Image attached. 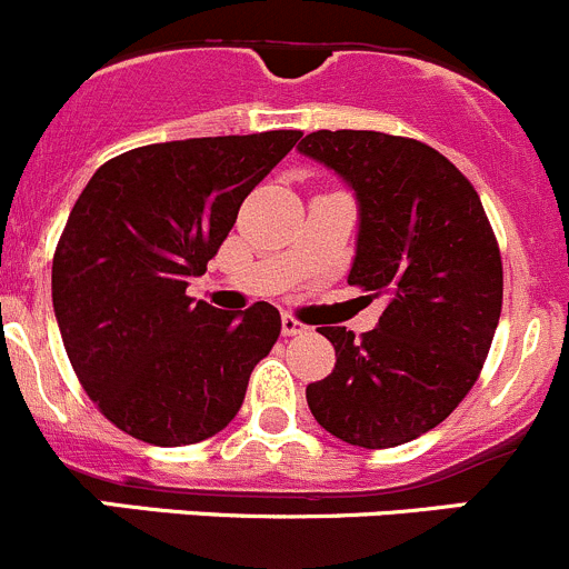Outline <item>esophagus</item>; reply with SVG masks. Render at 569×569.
I'll list each match as a JSON object with an SVG mask.
<instances>
[{
    "mask_svg": "<svg viewBox=\"0 0 569 569\" xmlns=\"http://www.w3.org/2000/svg\"><path fill=\"white\" fill-rule=\"evenodd\" d=\"M307 331V326L301 323V320H296L292 315H282V335L284 337H296V335H303Z\"/></svg>",
    "mask_w": 569,
    "mask_h": 569,
    "instance_id": "34e87169",
    "label": "esophagus"
}]
</instances>
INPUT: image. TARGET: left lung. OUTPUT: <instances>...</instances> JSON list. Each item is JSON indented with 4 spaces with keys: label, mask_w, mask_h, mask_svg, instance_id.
I'll use <instances>...</instances> for the list:
<instances>
[{
    "label": "left lung",
    "mask_w": 569,
    "mask_h": 569,
    "mask_svg": "<svg viewBox=\"0 0 569 569\" xmlns=\"http://www.w3.org/2000/svg\"><path fill=\"white\" fill-rule=\"evenodd\" d=\"M357 199L348 284L387 296L373 331L320 326L335 370L307 387L329 435L359 448L418 440L459 407L492 346L503 268L473 184L420 140L320 129L298 143Z\"/></svg>",
    "instance_id": "8db88e82"
}]
</instances>
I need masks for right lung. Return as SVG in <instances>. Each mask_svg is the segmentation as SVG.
I'll use <instances>...</instances> for the list:
<instances>
[{
	"label": "right lung",
	"mask_w": 569,
	"mask_h": 569,
	"mask_svg": "<svg viewBox=\"0 0 569 569\" xmlns=\"http://www.w3.org/2000/svg\"><path fill=\"white\" fill-rule=\"evenodd\" d=\"M298 138L140 146L104 162L77 199L52 262L54 318L86 392L134 440L193 446L238 415L282 329L279 309L221 312L184 290Z\"/></svg>",
	"instance_id": "1"
}]
</instances>
